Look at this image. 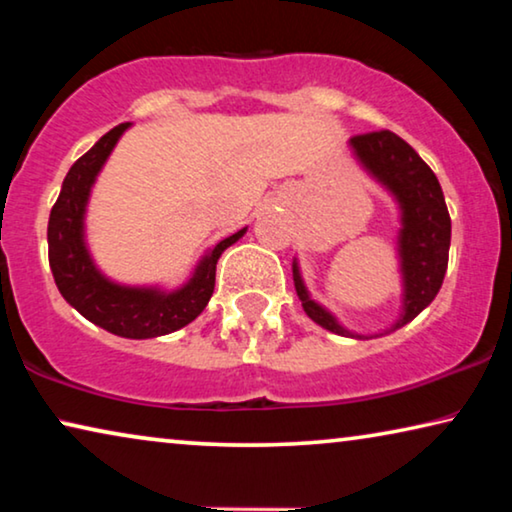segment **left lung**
I'll use <instances>...</instances> for the list:
<instances>
[{"label": "left lung", "instance_id": "obj_1", "mask_svg": "<svg viewBox=\"0 0 512 512\" xmlns=\"http://www.w3.org/2000/svg\"><path fill=\"white\" fill-rule=\"evenodd\" d=\"M349 146H352L363 170L394 195L398 209H401L398 261H401L403 277V312L396 319V324L384 331L391 333L410 324L424 307H429L443 286L447 256H450L452 221L436 174L405 139L389 130H380L352 137ZM293 284H296V293L305 314L314 324L331 333L347 335V338H373V335L347 331L326 307L310 298V291L300 277L296 258H293Z\"/></svg>", "mask_w": 512, "mask_h": 512}]
</instances>
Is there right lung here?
<instances>
[{"label":"right lung","mask_w":512,"mask_h":512,"mask_svg":"<svg viewBox=\"0 0 512 512\" xmlns=\"http://www.w3.org/2000/svg\"><path fill=\"white\" fill-rule=\"evenodd\" d=\"M130 123L116 125L93 149L69 167L48 219V263L62 298L104 331L146 340L179 331L205 310L214 293L216 263L230 244L247 233L237 230L209 249L191 279L174 291L158 286H125L104 277L86 247V207L97 174Z\"/></svg>","instance_id":"1"}]
</instances>
